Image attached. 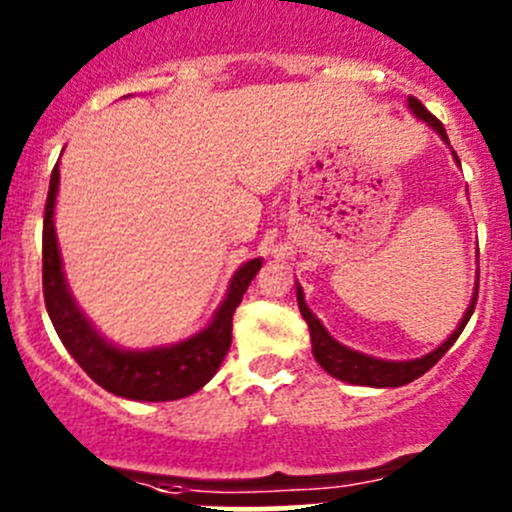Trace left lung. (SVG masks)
I'll list each match as a JSON object with an SVG mask.
<instances>
[{
  "instance_id": "obj_1",
  "label": "left lung",
  "mask_w": 512,
  "mask_h": 512,
  "mask_svg": "<svg viewBox=\"0 0 512 512\" xmlns=\"http://www.w3.org/2000/svg\"><path fill=\"white\" fill-rule=\"evenodd\" d=\"M409 106L418 118H423V121H426L428 126H431L433 131H436L438 136L448 143L443 123L438 121L431 111H426V106H423L418 98L409 96ZM453 156H456V153H453ZM456 160H458V156H456ZM476 299H478V287H476V294H473V302H471V307H468L466 317L461 319V324H458L456 332H453L451 337H448L446 342L436 349V352L421 356V359H414V361H384V359H374V356L359 354V352H354V349H347L344 344H339L337 339L329 337L327 329L322 327V322L314 317L312 309H309L307 302H304L302 289L297 287L299 312H302L304 322L309 324V334H312V352H314V359L319 361V366H322L327 374L337 376V379H342V381H349V384L376 386V389H384V386L411 384V381L418 379V376L426 374V371L431 369V366L436 364V361L441 359V356L446 354L453 344H456V339L461 337V332L466 329L468 319H471L473 309H476Z\"/></svg>"
}]
</instances>
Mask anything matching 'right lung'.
I'll use <instances>...</instances> for the list:
<instances>
[{
  "instance_id": "right-lung-1",
  "label": "right lung",
  "mask_w": 512,
  "mask_h": 512,
  "mask_svg": "<svg viewBox=\"0 0 512 512\" xmlns=\"http://www.w3.org/2000/svg\"><path fill=\"white\" fill-rule=\"evenodd\" d=\"M59 190V165H54L49 180V195L44 205V235H41V282L44 302L56 334L79 361L81 369L111 394L136 401H173L203 389L223 364L232 342V314L242 302V294L250 287L252 277L260 272L262 260L245 262L232 277L227 299L208 329L198 332L173 347L131 349L113 347L101 337L89 319L79 312L71 299L69 287L61 272L59 245L54 232V200Z\"/></svg>"
}]
</instances>
